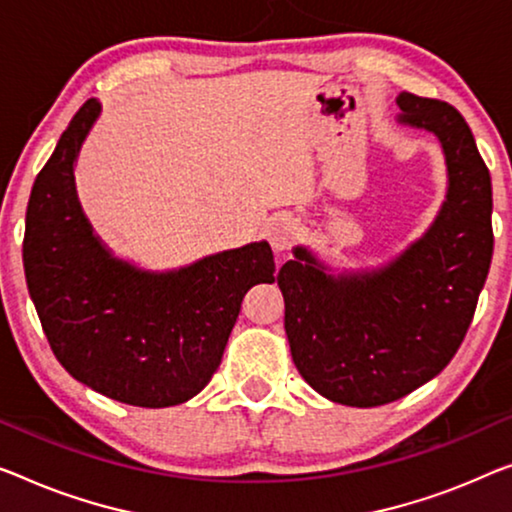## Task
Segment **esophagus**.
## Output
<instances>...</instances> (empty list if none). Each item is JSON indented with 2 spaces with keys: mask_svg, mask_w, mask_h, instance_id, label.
I'll return each mask as SVG.
<instances>
[{
  "mask_svg": "<svg viewBox=\"0 0 512 512\" xmlns=\"http://www.w3.org/2000/svg\"><path fill=\"white\" fill-rule=\"evenodd\" d=\"M266 234H269V243L273 250L282 253V250H287L296 239V223L289 216H276L271 220Z\"/></svg>",
  "mask_w": 512,
  "mask_h": 512,
  "instance_id": "esophagus-1",
  "label": "esophagus"
}]
</instances>
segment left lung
<instances>
[{"mask_svg":"<svg viewBox=\"0 0 512 512\" xmlns=\"http://www.w3.org/2000/svg\"><path fill=\"white\" fill-rule=\"evenodd\" d=\"M398 121L437 135L446 200L391 262L333 273L296 246L282 264L285 331L301 377L326 400L379 407L427 384L451 363L490 271L492 181L471 128L453 105L402 91Z\"/></svg>","mask_w":512,"mask_h":512,"instance_id":"obj_1","label":"left lung"}]
</instances>
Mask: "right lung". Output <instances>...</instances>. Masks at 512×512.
Here are the masks:
<instances>
[{
    "mask_svg": "<svg viewBox=\"0 0 512 512\" xmlns=\"http://www.w3.org/2000/svg\"><path fill=\"white\" fill-rule=\"evenodd\" d=\"M98 114L89 98L34 181L22 243L29 296L73 379L133 407H174L209 384L243 296L276 280V262L266 241L172 271L114 257L75 190V160Z\"/></svg>",
    "mask_w": 512,
    "mask_h": 512,
    "instance_id": "add662e5",
    "label": "right lung"
}]
</instances>
